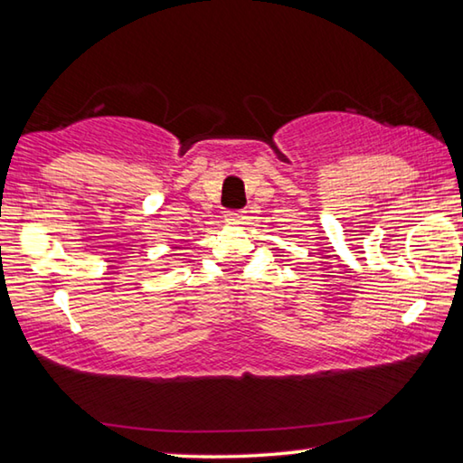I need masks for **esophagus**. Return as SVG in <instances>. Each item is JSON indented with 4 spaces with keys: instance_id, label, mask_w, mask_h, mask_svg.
Returning a JSON list of instances; mask_svg holds the SVG:
<instances>
[{
    "instance_id": "34e87169",
    "label": "esophagus",
    "mask_w": 463,
    "mask_h": 463,
    "mask_svg": "<svg viewBox=\"0 0 463 463\" xmlns=\"http://www.w3.org/2000/svg\"><path fill=\"white\" fill-rule=\"evenodd\" d=\"M245 213H242V210H229V213L224 214V221L229 222V224H234V226H239V224H242L245 222Z\"/></svg>"
}]
</instances>
